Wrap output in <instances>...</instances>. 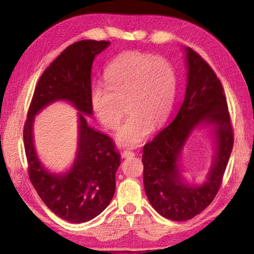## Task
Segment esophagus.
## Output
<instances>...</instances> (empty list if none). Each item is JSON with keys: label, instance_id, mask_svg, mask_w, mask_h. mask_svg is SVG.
<instances>
[{"label": "esophagus", "instance_id": "esophagus-1", "mask_svg": "<svg viewBox=\"0 0 254 254\" xmlns=\"http://www.w3.org/2000/svg\"><path fill=\"white\" fill-rule=\"evenodd\" d=\"M121 154H122L123 158H132V157L135 156L134 152H133V151H128V150H126V151H123Z\"/></svg>", "mask_w": 254, "mask_h": 254}]
</instances>
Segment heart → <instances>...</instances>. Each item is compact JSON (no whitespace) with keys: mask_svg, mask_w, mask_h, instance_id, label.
I'll list each match as a JSON object with an SVG mask.
<instances>
[{"mask_svg":"<svg viewBox=\"0 0 254 254\" xmlns=\"http://www.w3.org/2000/svg\"><path fill=\"white\" fill-rule=\"evenodd\" d=\"M106 85L95 84L91 91L92 109L103 126L113 130L127 118L115 135L118 143L135 147L168 120L177 95V75L168 60L127 51L105 71Z\"/></svg>","mask_w":254,"mask_h":254,"instance_id":"1","label":"heart"}]
</instances>
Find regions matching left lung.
Segmentation results:
<instances>
[{
	"label": "left lung",
	"instance_id": "1",
	"mask_svg": "<svg viewBox=\"0 0 254 254\" xmlns=\"http://www.w3.org/2000/svg\"><path fill=\"white\" fill-rule=\"evenodd\" d=\"M186 95L177 115L143 147L144 190L152 207L171 221H187L207 207L218 192L234 142L230 112L221 80L207 63L186 48ZM200 123L214 128L218 151L208 180L187 185L180 177L178 156L190 132Z\"/></svg>",
	"mask_w": 254,
	"mask_h": 254
}]
</instances>
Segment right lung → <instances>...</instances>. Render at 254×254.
<instances>
[{"mask_svg":"<svg viewBox=\"0 0 254 254\" xmlns=\"http://www.w3.org/2000/svg\"><path fill=\"white\" fill-rule=\"evenodd\" d=\"M110 41L81 40L68 46L42 72L34 88L23 142L28 175L42 201L57 216L71 223H84L100 215L110 204L115 191V174L120 154L110 136L94 130L85 115H92V65L95 56ZM65 99L80 114V137L73 168L65 175L48 173L41 165L33 147L32 124L38 111L50 102Z\"/></svg>","mask_w":254,"mask_h":254,"instance_id":"obj_1","label":"right lung"}]
</instances>
